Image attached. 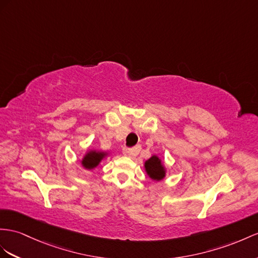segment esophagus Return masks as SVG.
<instances>
[{"label": "esophagus", "mask_w": 258, "mask_h": 258, "mask_svg": "<svg viewBox=\"0 0 258 258\" xmlns=\"http://www.w3.org/2000/svg\"><path fill=\"white\" fill-rule=\"evenodd\" d=\"M138 151H140V149H138V147H135V148L124 147V148H123V155H124V156H127V157L136 156V155L138 154Z\"/></svg>", "instance_id": "1"}]
</instances>
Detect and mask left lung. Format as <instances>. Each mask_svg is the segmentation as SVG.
Returning a JSON list of instances; mask_svg holds the SVG:
<instances>
[{
  "label": "left lung",
  "mask_w": 258,
  "mask_h": 258,
  "mask_svg": "<svg viewBox=\"0 0 258 258\" xmlns=\"http://www.w3.org/2000/svg\"><path fill=\"white\" fill-rule=\"evenodd\" d=\"M145 168H146L148 175L153 180L159 181L164 177V168L159 158L156 156H153L150 159L145 162Z\"/></svg>",
  "instance_id": "left-lung-1"
}]
</instances>
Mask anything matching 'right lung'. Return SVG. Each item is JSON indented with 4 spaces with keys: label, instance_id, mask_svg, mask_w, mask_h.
Instances as JSON below:
<instances>
[{
    "label": "right lung",
    "instance_id": "add662e5",
    "mask_svg": "<svg viewBox=\"0 0 258 258\" xmlns=\"http://www.w3.org/2000/svg\"><path fill=\"white\" fill-rule=\"evenodd\" d=\"M104 156L103 153H98V151H89V153L84 157L83 159V166L86 169H92L97 167L99 162Z\"/></svg>",
    "mask_w": 258,
    "mask_h": 258
}]
</instances>
